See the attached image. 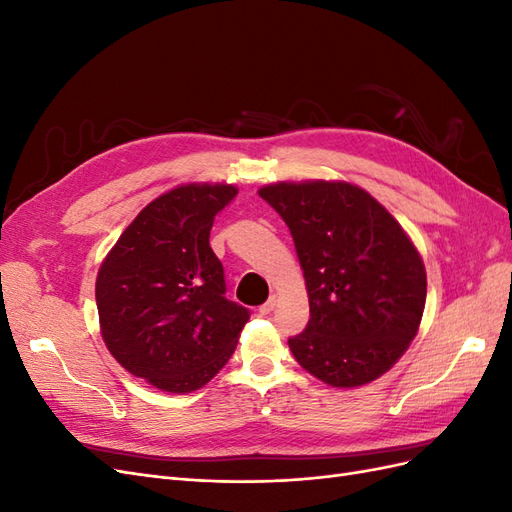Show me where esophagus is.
<instances>
[{
	"label": "esophagus",
	"mask_w": 512,
	"mask_h": 512,
	"mask_svg": "<svg viewBox=\"0 0 512 512\" xmlns=\"http://www.w3.org/2000/svg\"><path fill=\"white\" fill-rule=\"evenodd\" d=\"M275 303H277V299H275V297H269L267 303L260 305V314H262V316H269V314L273 312V309H275Z\"/></svg>",
	"instance_id": "obj_1"
}]
</instances>
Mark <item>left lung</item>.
Instances as JSON below:
<instances>
[{"instance_id": "8db88e82", "label": "left lung", "mask_w": 512, "mask_h": 512, "mask_svg": "<svg viewBox=\"0 0 512 512\" xmlns=\"http://www.w3.org/2000/svg\"><path fill=\"white\" fill-rule=\"evenodd\" d=\"M258 194L286 222L307 284L309 322L288 339L294 359L331 386L376 380L410 346L427 299L404 228L344 181L273 183Z\"/></svg>"}]
</instances>
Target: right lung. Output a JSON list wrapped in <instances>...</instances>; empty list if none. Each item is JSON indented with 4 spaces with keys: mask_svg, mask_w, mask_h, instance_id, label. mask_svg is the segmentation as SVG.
Instances as JSON below:
<instances>
[{
    "mask_svg": "<svg viewBox=\"0 0 512 512\" xmlns=\"http://www.w3.org/2000/svg\"><path fill=\"white\" fill-rule=\"evenodd\" d=\"M235 185L190 183L149 203L102 262L96 305L123 369L168 393L205 386L235 352L250 309L226 297L209 245Z\"/></svg>",
    "mask_w": 512,
    "mask_h": 512,
    "instance_id": "right-lung-1",
    "label": "right lung"
}]
</instances>
